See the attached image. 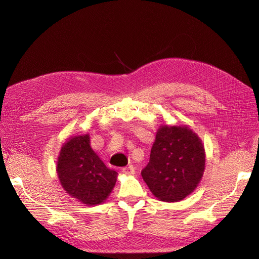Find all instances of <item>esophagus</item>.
<instances>
[{"label": "esophagus", "mask_w": 259, "mask_h": 259, "mask_svg": "<svg viewBox=\"0 0 259 259\" xmlns=\"http://www.w3.org/2000/svg\"><path fill=\"white\" fill-rule=\"evenodd\" d=\"M122 173L124 175H133L135 174V167L133 165H130V166H126V167H123L122 168Z\"/></svg>", "instance_id": "1"}]
</instances>
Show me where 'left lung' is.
I'll return each instance as SVG.
<instances>
[{
    "label": "left lung",
    "mask_w": 259,
    "mask_h": 259,
    "mask_svg": "<svg viewBox=\"0 0 259 259\" xmlns=\"http://www.w3.org/2000/svg\"><path fill=\"white\" fill-rule=\"evenodd\" d=\"M205 168L202 140L186 125H163L156 132L142 176L155 198L178 202L197 188Z\"/></svg>",
    "instance_id": "obj_1"
}]
</instances>
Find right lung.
Wrapping results in <instances>:
<instances>
[{
  "mask_svg": "<svg viewBox=\"0 0 259 259\" xmlns=\"http://www.w3.org/2000/svg\"><path fill=\"white\" fill-rule=\"evenodd\" d=\"M90 135L74 136L61 147L57 175L67 193L86 205L101 204L111 193L117 173L91 147Z\"/></svg>",
  "mask_w": 259,
  "mask_h": 259,
  "instance_id": "right-lung-1",
  "label": "right lung"
}]
</instances>
